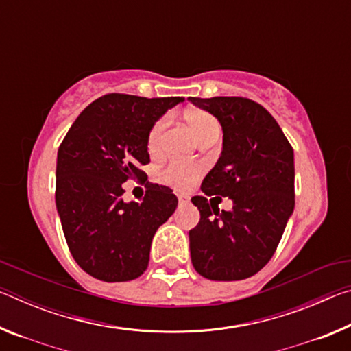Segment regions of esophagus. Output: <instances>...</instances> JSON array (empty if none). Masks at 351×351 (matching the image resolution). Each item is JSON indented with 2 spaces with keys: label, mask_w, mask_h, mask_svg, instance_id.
Instances as JSON below:
<instances>
[{
  "label": "esophagus",
  "mask_w": 351,
  "mask_h": 351,
  "mask_svg": "<svg viewBox=\"0 0 351 351\" xmlns=\"http://www.w3.org/2000/svg\"><path fill=\"white\" fill-rule=\"evenodd\" d=\"M178 201H180L181 206H184L189 203V197H186V195H178Z\"/></svg>",
  "instance_id": "34e87169"
}]
</instances>
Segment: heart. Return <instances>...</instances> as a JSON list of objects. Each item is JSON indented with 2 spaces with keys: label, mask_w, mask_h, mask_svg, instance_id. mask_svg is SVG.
<instances>
[{
  "label": "heart",
  "mask_w": 351,
  "mask_h": 351,
  "mask_svg": "<svg viewBox=\"0 0 351 351\" xmlns=\"http://www.w3.org/2000/svg\"><path fill=\"white\" fill-rule=\"evenodd\" d=\"M187 119L192 130L197 134V138L201 141L206 136L212 133H219V122L218 119L210 114L209 111L204 110H192L187 112ZM170 122V116L164 114L159 117L156 122L153 123V127L148 132L147 138V147L150 152H158L159 147H161L162 136L165 128H167ZM203 173V167L199 164H192V162H184V161H171L167 167L162 170V181L169 184L180 192H186L190 187L193 186L195 181Z\"/></svg>",
  "instance_id": "b5f03b06"
}]
</instances>
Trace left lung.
<instances>
[{
  "mask_svg": "<svg viewBox=\"0 0 351 351\" xmlns=\"http://www.w3.org/2000/svg\"><path fill=\"white\" fill-rule=\"evenodd\" d=\"M223 127V152L193 197L199 223L189 232L190 257L209 280H243L268 263L294 209V152L282 128L246 97H189ZM234 201L219 213L207 196Z\"/></svg>",
  "mask_w": 351,
  "mask_h": 351,
  "instance_id": "left-lung-1",
  "label": "left lung"
}]
</instances>
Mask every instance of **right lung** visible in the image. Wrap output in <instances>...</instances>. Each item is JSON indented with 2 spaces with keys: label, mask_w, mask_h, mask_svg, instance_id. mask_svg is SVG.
I'll return each mask as SVG.
<instances>
[{
  "label": "right lung",
  "mask_w": 351,
  "mask_h": 351,
  "mask_svg": "<svg viewBox=\"0 0 351 351\" xmlns=\"http://www.w3.org/2000/svg\"><path fill=\"white\" fill-rule=\"evenodd\" d=\"M184 97L111 93L94 100L71 125L57 154L56 204L74 260L104 282L144 274L153 235L175 212L171 190L148 182V132ZM146 184L142 204H123L121 184Z\"/></svg>",
  "instance_id": "right-lung-1"
}]
</instances>
